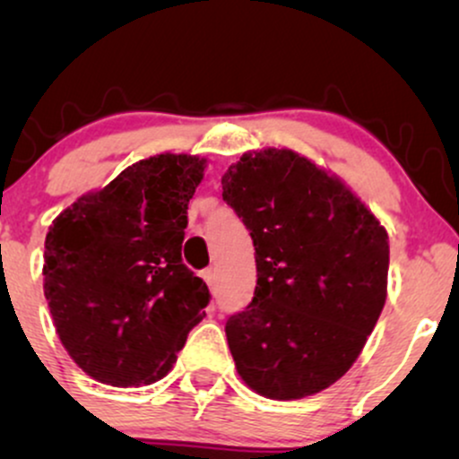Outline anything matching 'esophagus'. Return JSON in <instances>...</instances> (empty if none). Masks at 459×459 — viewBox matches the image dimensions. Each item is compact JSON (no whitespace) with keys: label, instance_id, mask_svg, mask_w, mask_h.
Here are the masks:
<instances>
[{"label":"esophagus","instance_id":"esophagus-1","mask_svg":"<svg viewBox=\"0 0 459 459\" xmlns=\"http://www.w3.org/2000/svg\"><path fill=\"white\" fill-rule=\"evenodd\" d=\"M200 276H203V281L209 284V289H213V284H215V273H213L212 267H209V270H203V273H200Z\"/></svg>","mask_w":459,"mask_h":459}]
</instances>
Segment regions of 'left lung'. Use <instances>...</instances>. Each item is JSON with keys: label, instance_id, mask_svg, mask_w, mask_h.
<instances>
[{"label": "left lung", "instance_id": "1", "mask_svg": "<svg viewBox=\"0 0 459 459\" xmlns=\"http://www.w3.org/2000/svg\"><path fill=\"white\" fill-rule=\"evenodd\" d=\"M222 189L256 259L255 298L226 321L237 373L281 402L324 391L380 319L386 229L339 177L291 149L244 152Z\"/></svg>", "mask_w": 459, "mask_h": 459}]
</instances>
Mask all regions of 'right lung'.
Instances as JSON below:
<instances>
[{
  "mask_svg": "<svg viewBox=\"0 0 459 459\" xmlns=\"http://www.w3.org/2000/svg\"><path fill=\"white\" fill-rule=\"evenodd\" d=\"M198 155L149 157L66 207L45 239L43 289L62 345L92 380H161L204 317L209 289L181 261Z\"/></svg>",
  "mask_w": 459,
  "mask_h": 459,
  "instance_id": "add662e5",
  "label": "right lung"
}]
</instances>
